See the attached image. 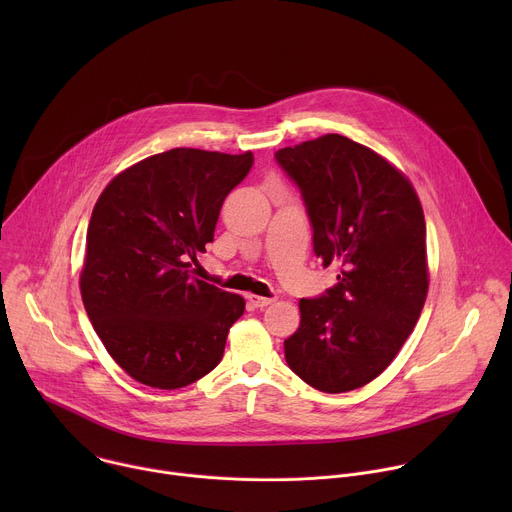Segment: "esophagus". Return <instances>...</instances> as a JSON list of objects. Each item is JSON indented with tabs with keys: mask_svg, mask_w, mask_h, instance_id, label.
I'll list each match as a JSON object with an SVG mask.
<instances>
[{
	"mask_svg": "<svg viewBox=\"0 0 512 512\" xmlns=\"http://www.w3.org/2000/svg\"><path fill=\"white\" fill-rule=\"evenodd\" d=\"M247 300H249V304L253 306V308H267V306H271L275 300L273 298H263V296H253V294H249L247 296Z\"/></svg>",
	"mask_w": 512,
	"mask_h": 512,
	"instance_id": "obj_1",
	"label": "esophagus"
}]
</instances>
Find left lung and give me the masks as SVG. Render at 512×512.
Returning a JSON list of instances; mask_svg holds the SVG:
<instances>
[{"mask_svg":"<svg viewBox=\"0 0 512 512\" xmlns=\"http://www.w3.org/2000/svg\"><path fill=\"white\" fill-rule=\"evenodd\" d=\"M275 160L302 192L316 257L340 271L326 294L300 300L285 360L318 391L364 387L397 356L427 298L421 202L393 164L338 133L283 148Z\"/></svg>","mask_w":512,"mask_h":512,"instance_id":"8db88e82","label":"left lung"}]
</instances>
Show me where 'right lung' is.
<instances>
[{
	"label": "right lung",
	"instance_id": "right-lung-1",
	"mask_svg": "<svg viewBox=\"0 0 512 512\" xmlns=\"http://www.w3.org/2000/svg\"><path fill=\"white\" fill-rule=\"evenodd\" d=\"M251 166V152L176 148L127 168L99 196L81 296L107 352L135 381L180 389L221 362L245 300L188 267Z\"/></svg>",
	"mask_w": 512,
	"mask_h": 512
}]
</instances>
